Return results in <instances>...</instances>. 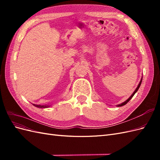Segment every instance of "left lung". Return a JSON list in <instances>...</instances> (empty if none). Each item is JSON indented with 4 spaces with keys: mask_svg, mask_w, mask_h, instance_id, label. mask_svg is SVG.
I'll use <instances>...</instances> for the list:
<instances>
[{
    "mask_svg": "<svg viewBox=\"0 0 160 160\" xmlns=\"http://www.w3.org/2000/svg\"><path fill=\"white\" fill-rule=\"evenodd\" d=\"M142 79H143V77H142V79H141V80H140V81H139V84H138V87H137V88L135 89V90L134 91V92L133 93H132V95H131L129 98L126 100V101H125L124 102H123V103H120V104H119V105H117L116 106H117V107H122V106H123V105H125V104H127L128 102H129V101L132 99V98H133V96L135 94V93H136V92L138 91V89H139V87H140V85H141V84H142Z\"/></svg>",
    "mask_w": 160,
    "mask_h": 160,
    "instance_id": "1",
    "label": "left lung"
}]
</instances>
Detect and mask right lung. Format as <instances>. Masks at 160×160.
<instances>
[{
  "instance_id": "1",
  "label": "right lung",
  "mask_w": 160,
  "mask_h": 160,
  "mask_svg": "<svg viewBox=\"0 0 160 160\" xmlns=\"http://www.w3.org/2000/svg\"><path fill=\"white\" fill-rule=\"evenodd\" d=\"M34 106H35V107L38 108H49L51 105H37V104H33L32 103Z\"/></svg>"
}]
</instances>
